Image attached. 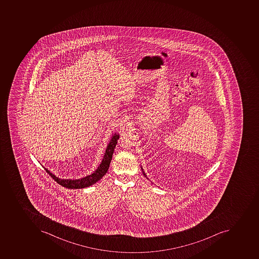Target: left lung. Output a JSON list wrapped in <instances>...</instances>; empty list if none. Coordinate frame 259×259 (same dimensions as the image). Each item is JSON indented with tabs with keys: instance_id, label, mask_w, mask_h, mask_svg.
Here are the masks:
<instances>
[{
	"instance_id": "left-lung-1",
	"label": "left lung",
	"mask_w": 259,
	"mask_h": 259,
	"mask_svg": "<svg viewBox=\"0 0 259 259\" xmlns=\"http://www.w3.org/2000/svg\"><path fill=\"white\" fill-rule=\"evenodd\" d=\"M141 168H142V170H143V175L145 176V178H147V179L149 180L148 178H147V175H146V174H145L144 171H143V167H142V166H141Z\"/></svg>"
}]
</instances>
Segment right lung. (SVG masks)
I'll return each mask as SVG.
<instances>
[{"label": "right lung", "instance_id": "right-lung-1", "mask_svg": "<svg viewBox=\"0 0 259 259\" xmlns=\"http://www.w3.org/2000/svg\"><path fill=\"white\" fill-rule=\"evenodd\" d=\"M119 138H120L119 134H116V132H115V134H112L109 143H108V146L105 149V153H104V158H103L101 163L99 165V167H97L96 171H93V174H91V175L87 176V177L80 178V179H61V178H57V176L52 174L49 169L44 167H45V171L51 176L53 179L55 180L57 183L64 186V187L68 188L70 190L89 187V186H92L96 182H99L106 174L109 165H110L111 160H112V154L114 152L115 147H116Z\"/></svg>", "mask_w": 259, "mask_h": 259}]
</instances>
